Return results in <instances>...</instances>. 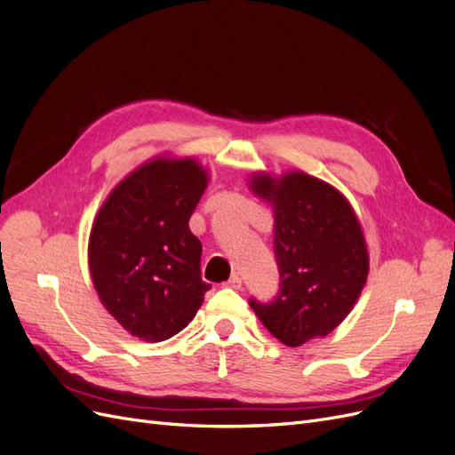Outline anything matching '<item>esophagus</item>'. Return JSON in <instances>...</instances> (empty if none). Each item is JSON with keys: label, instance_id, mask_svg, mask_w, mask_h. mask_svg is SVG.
Returning a JSON list of instances; mask_svg holds the SVG:
<instances>
[{"label": "esophagus", "instance_id": "esophagus-1", "mask_svg": "<svg viewBox=\"0 0 455 455\" xmlns=\"http://www.w3.org/2000/svg\"><path fill=\"white\" fill-rule=\"evenodd\" d=\"M226 286H229V288H241V277H239V275H233V277L226 283Z\"/></svg>", "mask_w": 455, "mask_h": 455}]
</instances>
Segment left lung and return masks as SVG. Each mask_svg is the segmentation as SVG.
Instances as JSON below:
<instances>
[{
    "label": "left lung",
    "instance_id": "left-lung-1",
    "mask_svg": "<svg viewBox=\"0 0 455 455\" xmlns=\"http://www.w3.org/2000/svg\"><path fill=\"white\" fill-rule=\"evenodd\" d=\"M252 194L271 204L281 291L251 307L288 347L324 338L351 313L370 271L364 233L339 189L304 171L254 172Z\"/></svg>",
    "mask_w": 455,
    "mask_h": 455
}]
</instances>
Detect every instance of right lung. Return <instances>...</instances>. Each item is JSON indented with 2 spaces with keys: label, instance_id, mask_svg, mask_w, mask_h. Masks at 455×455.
I'll list each match as a JSON object with an SVG mask.
<instances>
[{
  "label": "right lung",
  "instance_id": "obj_1",
  "mask_svg": "<svg viewBox=\"0 0 455 455\" xmlns=\"http://www.w3.org/2000/svg\"><path fill=\"white\" fill-rule=\"evenodd\" d=\"M209 186L194 157L157 156L109 191L89 235V271L104 309L134 338L169 339L189 324L211 284L189 218Z\"/></svg>",
  "mask_w": 455,
  "mask_h": 455
}]
</instances>
